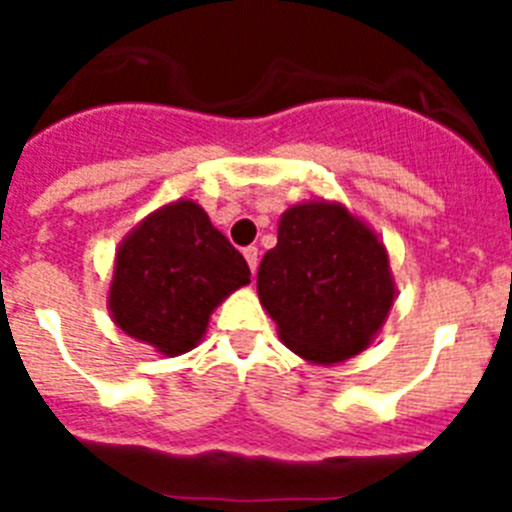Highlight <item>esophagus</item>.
<instances>
[{
    "instance_id": "34e87169",
    "label": "esophagus",
    "mask_w": 512,
    "mask_h": 512,
    "mask_svg": "<svg viewBox=\"0 0 512 512\" xmlns=\"http://www.w3.org/2000/svg\"><path fill=\"white\" fill-rule=\"evenodd\" d=\"M243 256H246L248 269H251V274H253V271H256V266H259V248H256V246L243 248Z\"/></svg>"
}]
</instances>
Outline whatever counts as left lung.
I'll list each match as a JSON object with an SVG mask.
<instances>
[{
  "label": "left lung",
  "instance_id": "1",
  "mask_svg": "<svg viewBox=\"0 0 512 512\" xmlns=\"http://www.w3.org/2000/svg\"><path fill=\"white\" fill-rule=\"evenodd\" d=\"M261 305L279 336L312 364L351 359L372 343L395 300L387 251L346 207L307 202L279 220L261 259Z\"/></svg>",
  "mask_w": 512,
  "mask_h": 512
}]
</instances>
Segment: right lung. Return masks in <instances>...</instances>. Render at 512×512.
Returning <instances> with one entry per match:
<instances>
[{"label":"right lung","mask_w":512,"mask_h":512,"mask_svg":"<svg viewBox=\"0 0 512 512\" xmlns=\"http://www.w3.org/2000/svg\"><path fill=\"white\" fill-rule=\"evenodd\" d=\"M251 282L241 253L194 202L146 217L117 251L110 310L128 336L176 356L200 343L212 310Z\"/></svg>","instance_id":"obj_1"}]
</instances>
